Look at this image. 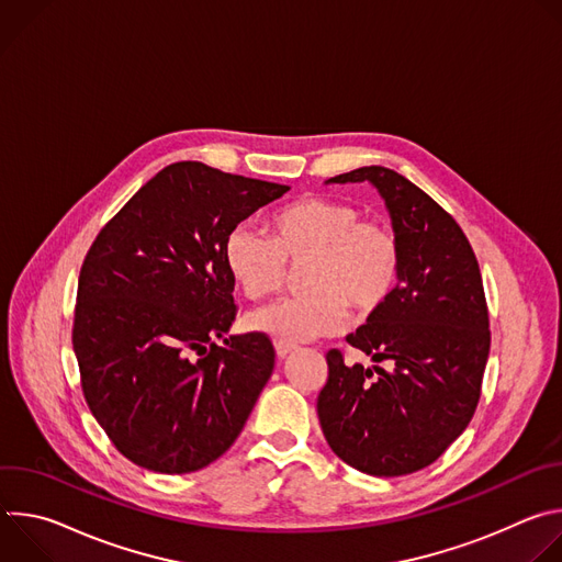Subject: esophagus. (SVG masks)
<instances>
[{
    "label": "esophagus",
    "instance_id": "esophagus-1",
    "mask_svg": "<svg viewBox=\"0 0 562 562\" xmlns=\"http://www.w3.org/2000/svg\"><path fill=\"white\" fill-rule=\"evenodd\" d=\"M293 349H295V345H291V342H282V340L276 342V353H278V358H286Z\"/></svg>",
    "mask_w": 562,
    "mask_h": 562
}]
</instances>
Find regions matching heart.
Listing matches in <instances>:
<instances>
[{
  "instance_id": "heart-1",
  "label": "heart",
  "mask_w": 562,
  "mask_h": 562,
  "mask_svg": "<svg viewBox=\"0 0 562 562\" xmlns=\"http://www.w3.org/2000/svg\"><path fill=\"white\" fill-rule=\"evenodd\" d=\"M271 235L237 224L224 239V262L251 300L280 291L286 265L308 262L302 297L262 306L249 327L282 342L336 336L349 325V306L378 311L403 273V249L395 231L334 198H304L273 213Z\"/></svg>"
}]
</instances>
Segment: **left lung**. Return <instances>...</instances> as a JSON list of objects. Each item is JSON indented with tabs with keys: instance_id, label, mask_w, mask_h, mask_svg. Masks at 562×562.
Segmentation results:
<instances>
[{
	"instance_id": "8db88e82",
	"label": "left lung",
	"mask_w": 562,
	"mask_h": 562,
	"mask_svg": "<svg viewBox=\"0 0 562 562\" xmlns=\"http://www.w3.org/2000/svg\"><path fill=\"white\" fill-rule=\"evenodd\" d=\"M349 182H369L384 200L403 273L367 325L347 336L375 364L347 367L340 351L327 353L317 418L353 469L407 475L438 460L473 418L492 342L485 289L462 228L423 189L384 167L327 180ZM384 359L391 372L376 367Z\"/></svg>"
}]
</instances>
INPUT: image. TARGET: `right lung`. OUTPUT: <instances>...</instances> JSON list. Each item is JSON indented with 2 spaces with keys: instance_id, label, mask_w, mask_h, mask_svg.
I'll return each instance as SVG.
<instances>
[{
  "instance_id": "1",
  "label": "right lung",
  "mask_w": 562,
  "mask_h": 562,
  "mask_svg": "<svg viewBox=\"0 0 562 562\" xmlns=\"http://www.w3.org/2000/svg\"><path fill=\"white\" fill-rule=\"evenodd\" d=\"M286 191L176 162L95 237L79 273L72 349L95 420L131 462L191 473L245 429L276 351L265 334L226 336L235 280L224 239Z\"/></svg>"
}]
</instances>
